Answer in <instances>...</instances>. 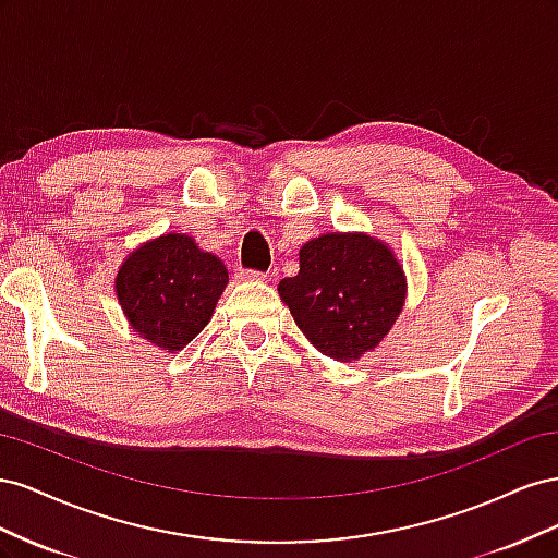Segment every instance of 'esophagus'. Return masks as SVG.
<instances>
[{"mask_svg": "<svg viewBox=\"0 0 558 558\" xmlns=\"http://www.w3.org/2000/svg\"><path fill=\"white\" fill-rule=\"evenodd\" d=\"M238 277H240V279H246V281H263L267 275H265V272H258V269L238 267Z\"/></svg>", "mask_w": 558, "mask_h": 558, "instance_id": "1", "label": "esophagus"}]
</instances>
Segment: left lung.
<instances>
[{"label":"left lung","instance_id":"8db88e82","mask_svg":"<svg viewBox=\"0 0 558 558\" xmlns=\"http://www.w3.org/2000/svg\"><path fill=\"white\" fill-rule=\"evenodd\" d=\"M279 295L307 340L347 363L391 330L404 302V277L381 242L337 232L300 248V272L279 281Z\"/></svg>","mask_w":558,"mask_h":558}]
</instances>
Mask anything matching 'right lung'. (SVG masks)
I'll list each match as a JSON object with an SVG mask.
<instances>
[{
	"label": "right lung",
	"instance_id": "add662e5",
	"mask_svg": "<svg viewBox=\"0 0 558 558\" xmlns=\"http://www.w3.org/2000/svg\"><path fill=\"white\" fill-rule=\"evenodd\" d=\"M228 269L185 234L144 244L121 265L116 293L134 332L160 349L179 351L209 324Z\"/></svg>",
	"mask_w": 558,
	"mask_h": 558
}]
</instances>
